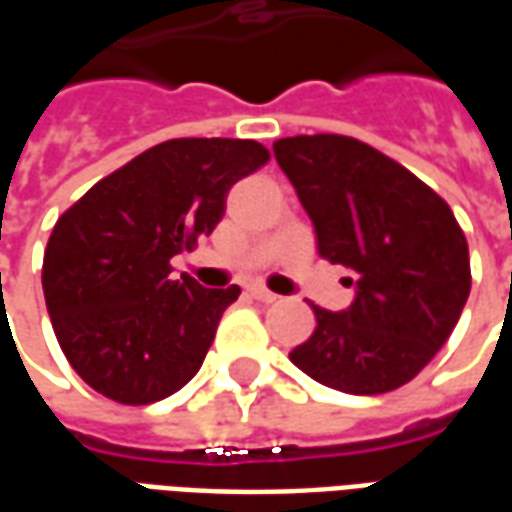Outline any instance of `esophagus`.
<instances>
[{
	"label": "esophagus",
	"mask_w": 512,
	"mask_h": 512,
	"mask_svg": "<svg viewBox=\"0 0 512 512\" xmlns=\"http://www.w3.org/2000/svg\"><path fill=\"white\" fill-rule=\"evenodd\" d=\"M249 296L255 301H260V304H274V301L279 299L277 293H271V290H266L263 285H249Z\"/></svg>",
	"instance_id": "34e87169"
}]
</instances>
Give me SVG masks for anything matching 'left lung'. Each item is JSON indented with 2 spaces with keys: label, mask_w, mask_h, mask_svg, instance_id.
Returning <instances> with one entry per match:
<instances>
[{
  "label": "left lung",
  "mask_w": 512,
  "mask_h": 512,
  "mask_svg": "<svg viewBox=\"0 0 512 512\" xmlns=\"http://www.w3.org/2000/svg\"><path fill=\"white\" fill-rule=\"evenodd\" d=\"M318 238V255L351 271V307H312L315 332L290 362L348 395L408 384L436 356L472 288L469 246L450 205L417 175L354 136L274 142Z\"/></svg>",
  "instance_id": "obj_1"
}]
</instances>
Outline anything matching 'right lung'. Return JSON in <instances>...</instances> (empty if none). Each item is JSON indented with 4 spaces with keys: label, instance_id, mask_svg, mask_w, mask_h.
Masks as SVG:
<instances>
[{
    "label": "right lung",
    "instance_id": "add662e5",
    "mask_svg": "<svg viewBox=\"0 0 512 512\" xmlns=\"http://www.w3.org/2000/svg\"><path fill=\"white\" fill-rule=\"evenodd\" d=\"M266 161L255 139H169L98 180L57 219L43 296L84 384L147 406L197 376L241 288L175 279L169 260L213 233L227 191Z\"/></svg>",
    "mask_w": 512,
    "mask_h": 512
}]
</instances>
